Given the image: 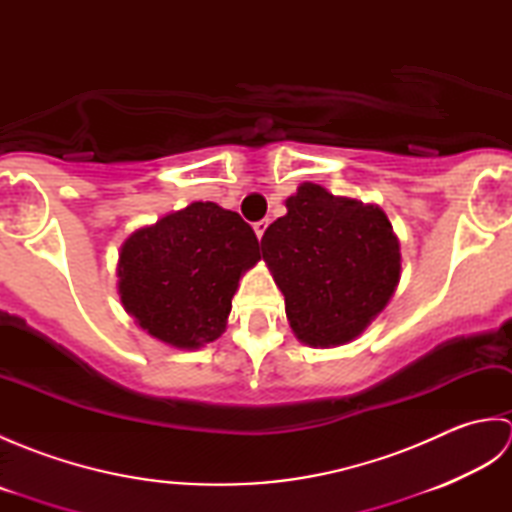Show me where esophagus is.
Wrapping results in <instances>:
<instances>
[{"instance_id":"obj_1","label":"esophagus","mask_w":512,"mask_h":512,"mask_svg":"<svg viewBox=\"0 0 512 512\" xmlns=\"http://www.w3.org/2000/svg\"><path fill=\"white\" fill-rule=\"evenodd\" d=\"M266 228H268V220H259V222H255V233H257V237H259V239L264 237Z\"/></svg>"}]
</instances>
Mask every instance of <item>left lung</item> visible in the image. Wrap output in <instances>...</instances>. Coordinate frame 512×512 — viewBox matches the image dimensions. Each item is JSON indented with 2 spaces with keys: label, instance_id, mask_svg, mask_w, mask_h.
Returning <instances> with one entry per match:
<instances>
[{
  "label": "left lung",
  "instance_id": "1",
  "mask_svg": "<svg viewBox=\"0 0 512 512\" xmlns=\"http://www.w3.org/2000/svg\"><path fill=\"white\" fill-rule=\"evenodd\" d=\"M288 213L266 228L262 255L286 297L292 332L308 345L352 341L387 306L400 279V246L374 204L301 184Z\"/></svg>",
  "mask_w": 512,
  "mask_h": 512
}]
</instances>
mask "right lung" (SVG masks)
Listing matches in <instances>:
<instances>
[{"label": "right lung", "instance_id": "add662e5", "mask_svg": "<svg viewBox=\"0 0 512 512\" xmlns=\"http://www.w3.org/2000/svg\"><path fill=\"white\" fill-rule=\"evenodd\" d=\"M259 257L257 235L239 213L193 202L127 239L118 292L151 336L200 347L226 330L239 277Z\"/></svg>", "mask_w": 512, "mask_h": 512}]
</instances>
